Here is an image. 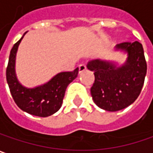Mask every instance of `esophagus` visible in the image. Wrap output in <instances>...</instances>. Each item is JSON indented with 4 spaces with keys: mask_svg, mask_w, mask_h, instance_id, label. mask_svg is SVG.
<instances>
[{
    "mask_svg": "<svg viewBox=\"0 0 153 153\" xmlns=\"http://www.w3.org/2000/svg\"><path fill=\"white\" fill-rule=\"evenodd\" d=\"M85 69H86V66H85V64H80V65H79V73H82L83 71H85Z\"/></svg>",
    "mask_w": 153,
    "mask_h": 153,
    "instance_id": "esophagus-1",
    "label": "esophagus"
}]
</instances>
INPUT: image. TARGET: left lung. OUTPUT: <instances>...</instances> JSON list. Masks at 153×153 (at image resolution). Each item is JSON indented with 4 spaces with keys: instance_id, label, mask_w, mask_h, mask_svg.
Returning a JSON list of instances; mask_svg holds the SVG:
<instances>
[{
    "instance_id": "8db88e82",
    "label": "left lung",
    "mask_w": 153,
    "mask_h": 153,
    "mask_svg": "<svg viewBox=\"0 0 153 153\" xmlns=\"http://www.w3.org/2000/svg\"><path fill=\"white\" fill-rule=\"evenodd\" d=\"M116 50L127 53L126 61L120 67L100 59L90 60L86 66L94 73L91 87L93 100L100 108L109 112L122 110L137 100L147 70L144 49L139 41L118 44Z\"/></svg>"
}]
</instances>
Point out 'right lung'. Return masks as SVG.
I'll use <instances>...</instances> for the list:
<instances>
[{
  "label": "right lung",
  "mask_w": 153,
  "mask_h": 153,
  "mask_svg": "<svg viewBox=\"0 0 153 153\" xmlns=\"http://www.w3.org/2000/svg\"><path fill=\"white\" fill-rule=\"evenodd\" d=\"M23 36L14 44L10 51L6 71L7 81L12 97L18 107L34 116L48 117L59 111L61 107L66 89L76 79L79 68H77L73 72L59 73L48 82L33 88L23 86L19 82L15 74L16 53Z\"/></svg>",
  "instance_id": "1"
}]
</instances>
